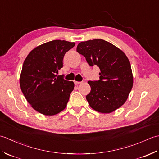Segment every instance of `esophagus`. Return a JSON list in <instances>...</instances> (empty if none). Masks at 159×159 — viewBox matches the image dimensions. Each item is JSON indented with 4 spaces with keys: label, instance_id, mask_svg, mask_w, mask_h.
Returning a JSON list of instances; mask_svg holds the SVG:
<instances>
[{
    "label": "esophagus",
    "instance_id": "esophagus-1",
    "mask_svg": "<svg viewBox=\"0 0 159 159\" xmlns=\"http://www.w3.org/2000/svg\"><path fill=\"white\" fill-rule=\"evenodd\" d=\"M82 82H79V81H74V84H75L76 85H80V83H81Z\"/></svg>",
    "mask_w": 159,
    "mask_h": 159
}]
</instances>
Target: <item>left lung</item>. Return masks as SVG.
I'll return each mask as SVG.
<instances>
[{"label":"left lung","instance_id":"8db88e82","mask_svg":"<svg viewBox=\"0 0 159 159\" xmlns=\"http://www.w3.org/2000/svg\"><path fill=\"white\" fill-rule=\"evenodd\" d=\"M76 51L90 66L100 70V80L88 83L91 92L86 99L98 112L109 113L126 102L133 85L129 60L124 52L105 40L96 39L79 43Z\"/></svg>","mask_w":159,"mask_h":159}]
</instances>
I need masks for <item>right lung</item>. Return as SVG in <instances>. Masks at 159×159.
I'll return each mask as SVG.
<instances>
[{"label": "right lung", "instance_id": "right-lung-1", "mask_svg": "<svg viewBox=\"0 0 159 159\" xmlns=\"http://www.w3.org/2000/svg\"><path fill=\"white\" fill-rule=\"evenodd\" d=\"M74 42L53 40L37 46L24 61L20 85L27 102L38 112L54 116L67 106L74 87L72 81L57 76L65 54Z\"/></svg>", "mask_w": 159, "mask_h": 159}]
</instances>
